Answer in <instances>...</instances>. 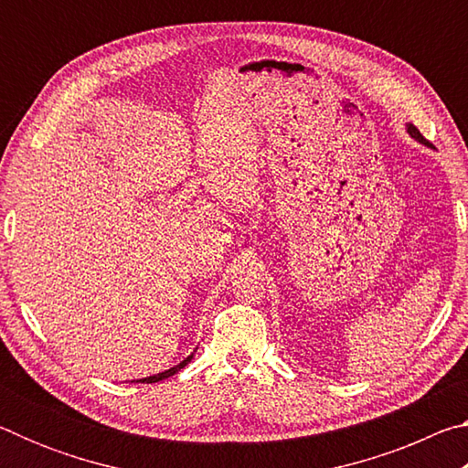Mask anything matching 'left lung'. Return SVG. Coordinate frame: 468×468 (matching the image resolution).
I'll list each match as a JSON object with an SVG mask.
<instances>
[{
	"instance_id": "8db88e82",
	"label": "left lung",
	"mask_w": 468,
	"mask_h": 468,
	"mask_svg": "<svg viewBox=\"0 0 468 468\" xmlns=\"http://www.w3.org/2000/svg\"><path fill=\"white\" fill-rule=\"evenodd\" d=\"M407 132L410 133V138H415V140H419V142H425V138L421 136V133H419V130L415 128L413 123H407Z\"/></svg>"
}]
</instances>
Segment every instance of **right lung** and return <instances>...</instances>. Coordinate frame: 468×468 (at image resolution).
<instances>
[{
	"label": "right lung",
	"mask_w": 468,
	"mask_h": 468,
	"mask_svg": "<svg viewBox=\"0 0 468 468\" xmlns=\"http://www.w3.org/2000/svg\"><path fill=\"white\" fill-rule=\"evenodd\" d=\"M192 357H194V353L189 355V357H186L181 363H177V366H173L171 369H165V371H161V374H154V376H148V378H142V379H133V382H140V384H154V382H161V379H167V378H171V376H176L177 371L184 369V367L187 366V363L192 361Z\"/></svg>",
	"instance_id": "right-lung-1"
}]
</instances>
